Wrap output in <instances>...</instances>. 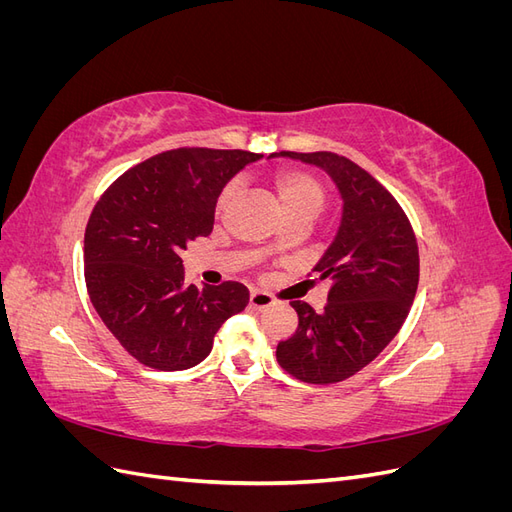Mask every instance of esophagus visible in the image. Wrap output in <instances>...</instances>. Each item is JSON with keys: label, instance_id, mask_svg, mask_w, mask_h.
Returning <instances> with one entry per match:
<instances>
[{"label": "esophagus", "instance_id": "34e87169", "mask_svg": "<svg viewBox=\"0 0 512 512\" xmlns=\"http://www.w3.org/2000/svg\"><path fill=\"white\" fill-rule=\"evenodd\" d=\"M273 303H275V299L271 297L269 292H265V290H252V294H250V307H254V309H267Z\"/></svg>", "mask_w": 512, "mask_h": 512}]
</instances>
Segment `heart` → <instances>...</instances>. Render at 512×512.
<instances>
[{
    "label": "heart",
    "mask_w": 512,
    "mask_h": 512,
    "mask_svg": "<svg viewBox=\"0 0 512 512\" xmlns=\"http://www.w3.org/2000/svg\"><path fill=\"white\" fill-rule=\"evenodd\" d=\"M269 183L275 190L277 198H280L288 220L301 218V215H307V218L314 220L320 213L324 200H327V185H324V181L316 173H312V170L301 168V166L277 168L269 177ZM237 192H239L237 183L224 185L218 196V203H215L218 213H224L230 207ZM280 245H282V237H277L273 241V247H280Z\"/></svg>",
    "instance_id": "heart-1"
}]
</instances>
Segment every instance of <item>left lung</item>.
I'll use <instances>...</instances> for the list:
<instances>
[{
  "label": "left lung",
  "mask_w": 512,
  "mask_h": 512,
  "mask_svg": "<svg viewBox=\"0 0 512 512\" xmlns=\"http://www.w3.org/2000/svg\"><path fill=\"white\" fill-rule=\"evenodd\" d=\"M327 170L344 198L337 237L314 271L331 282L316 314L290 301L299 327L277 344V363L301 382L335 384L369 365L408 318L418 286V243L406 211L365 168L333 151H282Z\"/></svg>",
  "instance_id": "left-lung-1"
}]
</instances>
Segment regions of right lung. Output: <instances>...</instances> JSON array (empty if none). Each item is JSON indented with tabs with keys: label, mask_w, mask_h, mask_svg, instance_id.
Returning <instances> with one entry per match:
<instances>
[{
	"label": "right lung",
	"mask_w": 512,
	"mask_h": 512,
	"mask_svg": "<svg viewBox=\"0 0 512 512\" xmlns=\"http://www.w3.org/2000/svg\"><path fill=\"white\" fill-rule=\"evenodd\" d=\"M243 149L179 147L117 177L85 228V284L98 316L138 363L179 371L211 352L250 301L241 282H185L181 252L213 230L226 181L258 160Z\"/></svg>",
	"instance_id": "add662e5"
}]
</instances>
